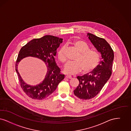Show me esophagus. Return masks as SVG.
<instances>
[{"instance_id":"34e87169","label":"esophagus","mask_w":131,"mask_h":131,"mask_svg":"<svg viewBox=\"0 0 131 131\" xmlns=\"http://www.w3.org/2000/svg\"><path fill=\"white\" fill-rule=\"evenodd\" d=\"M66 77L67 78H69V79H71L72 78V76L71 75H67L66 76Z\"/></svg>"}]
</instances>
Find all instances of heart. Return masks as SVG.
Instances as JSON below:
<instances>
[{
	"label": "heart",
	"mask_w": 131,
	"mask_h": 131,
	"mask_svg": "<svg viewBox=\"0 0 131 131\" xmlns=\"http://www.w3.org/2000/svg\"><path fill=\"white\" fill-rule=\"evenodd\" d=\"M72 45L79 53L75 61L69 62L64 66V70L66 73L76 74L82 69L84 72H88L96 67L100 61V56L96 51L89 49V46L81 40H75ZM64 50L65 47L63 46L58 53V59L62 63H65L67 60Z\"/></svg>",
	"instance_id": "b5f03b06"
}]
</instances>
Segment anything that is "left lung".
<instances>
[{
	"instance_id": "left-lung-1",
	"label": "left lung",
	"mask_w": 131,
	"mask_h": 131,
	"mask_svg": "<svg viewBox=\"0 0 131 131\" xmlns=\"http://www.w3.org/2000/svg\"><path fill=\"white\" fill-rule=\"evenodd\" d=\"M87 36L100 53L102 60L90 73L77 77L79 84L74 90V94L83 100L94 97L102 89L111 76L114 58L113 50L106 40L91 33H88Z\"/></svg>"
}]
</instances>
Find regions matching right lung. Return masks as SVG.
I'll use <instances>...</instances> for the list:
<instances>
[{
    "instance_id": "right-lung-1",
    "label": "right lung",
    "mask_w": 131,
    "mask_h": 131,
    "mask_svg": "<svg viewBox=\"0 0 131 131\" xmlns=\"http://www.w3.org/2000/svg\"><path fill=\"white\" fill-rule=\"evenodd\" d=\"M63 39L51 35H46L40 39H34L23 46L19 52L16 63V70L23 91L33 99L42 100L50 95L57 88L58 84L64 79V75L61 74L54 57L57 49L62 43ZM35 57L46 63L48 71L45 79L37 85H29L25 83L18 72L17 66L23 58Z\"/></svg>"
}]
</instances>
